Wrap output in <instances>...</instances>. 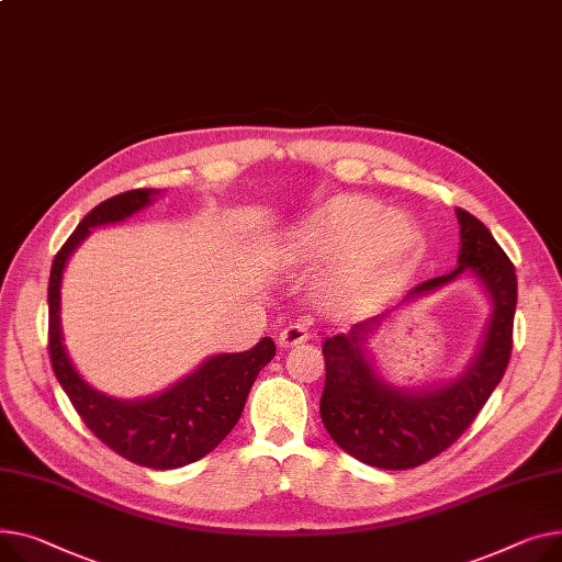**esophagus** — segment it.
I'll return each instance as SVG.
<instances>
[{
    "label": "esophagus",
    "mask_w": 562,
    "mask_h": 562,
    "mask_svg": "<svg viewBox=\"0 0 562 562\" xmlns=\"http://www.w3.org/2000/svg\"><path fill=\"white\" fill-rule=\"evenodd\" d=\"M307 339H310L307 327L301 325V323H293V325H289V327H284V329L280 331L278 344H280L282 348H289V346H295V344H303V341H307Z\"/></svg>",
    "instance_id": "obj_1"
}]
</instances>
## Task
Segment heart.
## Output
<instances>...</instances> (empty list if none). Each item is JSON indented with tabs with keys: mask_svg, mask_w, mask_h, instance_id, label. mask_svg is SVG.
<instances>
[{
	"mask_svg": "<svg viewBox=\"0 0 562 562\" xmlns=\"http://www.w3.org/2000/svg\"><path fill=\"white\" fill-rule=\"evenodd\" d=\"M420 255V233L402 212L363 196H336L282 244L286 267L334 265L316 280L318 301L350 310L406 276Z\"/></svg>",
	"mask_w": 562,
	"mask_h": 562,
	"instance_id": "1",
	"label": "heart"
}]
</instances>
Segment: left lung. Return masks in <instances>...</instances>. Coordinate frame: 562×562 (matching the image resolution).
Wrapping results in <instances>:
<instances>
[{"label":"left lung","instance_id":"1","mask_svg":"<svg viewBox=\"0 0 562 562\" xmlns=\"http://www.w3.org/2000/svg\"><path fill=\"white\" fill-rule=\"evenodd\" d=\"M459 267L411 289L404 301L434 291L461 273H472L488 291L493 314L481 350L463 375L436 391H402L378 378L366 357V336L391 312L357 323L350 334H334L323 344L325 389L321 418L334 442L350 457L382 470L418 468L454 445L474 423L502 382L513 350L517 278L513 261L491 231L465 210Z\"/></svg>","mask_w":562,"mask_h":562}]
</instances>
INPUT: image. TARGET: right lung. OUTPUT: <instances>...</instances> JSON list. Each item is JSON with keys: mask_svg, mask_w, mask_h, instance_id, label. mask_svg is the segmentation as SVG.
I'll use <instances>...</instances> for the list:
<instances>
[{"mask_svg": "<svg viewBox=\"0 0 562 562\" xmlns=\"http://www.w3.org/2000/svg\"><path fill=\"white\" fill-rule=\"evenodd\" d=\"M158 190H131L99 203L69 235L52 261L49 273V359L88 429L112 452L131 463L173 470L207 457L237 425L248 391L276 357V344L265 336L255 348L207 359L194 375L158 397L142 402L112 400L81 380L74 370L60 334V278L65 261L88 235L103 223H117L151 203Z\"/></svg>", "mask_w": 562, "mask_h": 562, "instance_id": "obj_1", "label": "right lung"}]
</instances>
